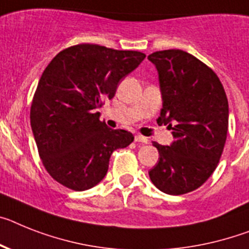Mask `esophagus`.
Returning <instances> with one entry per match:
<instances>
[{
    "label": "esophagus",
    "mask_w": 249,
    "mask_h": 249,
    "mask_svg": "<svg viewBox=\"0 0 249 249\" xmlns=\"http://www.w3.org/2000/svg\"><path fill=\"white\" fill-rule=\"evenodd\" d=\"M134 141L135 142H139V143H144V144H147L148 143V139L145 137H143V135L141 134H137L134 137Z\"/></svg>",
    "instance_id": "1"
}]
</instances>
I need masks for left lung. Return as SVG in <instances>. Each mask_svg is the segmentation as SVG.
I'll use <instances>...</instances> for the list:
<instances>
[{"instance_id":"obj_1","label":"left lung","mask_w":249,"mask_h":249,"mask_svg":"<svg viewBox=\"0 0 249 249\" xmlns=\"http://www.w3.org/2000/svg\"><path fill=\"white\" fill-rule=\"evenodd\" d=\"M160 79L158 124L172 130L170 145L153 143L160 158L150 181L168 195L187 194L205 182L219 163L228 133L224 87L212 68L179 49L148 55Z\"/></svg>"}]
</instances>
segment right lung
I'll return each instance as SVG.
<instances>
[{
  "label": "right lung",
  "instance_id": "obj_1",
  "mask_svg": "<svg viewBox=\"0 0 249 249\" xmlns=\"http://www.w3.org/2000/svg\"><path fill=\"white\" fill-rule=\"evenodd\" d=\"M145 54L78 44L58 53L41 74L30 124L45 170L55 181L85 191L106 176L112 152L134 141L130 131L100 121L102 101Z\"/></svg>",
  "mask_w": 249,
  "mask_h": 249
}]
</instances>
